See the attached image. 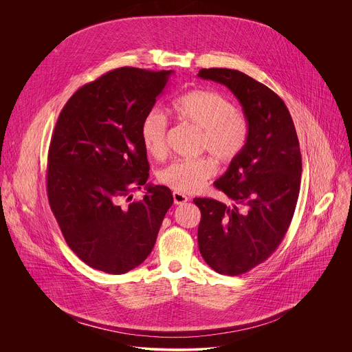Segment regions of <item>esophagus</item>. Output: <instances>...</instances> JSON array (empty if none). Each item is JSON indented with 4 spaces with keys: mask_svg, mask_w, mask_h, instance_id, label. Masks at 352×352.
<instances>
[{
    "mask_svg": "<svg viewBox=\"0 0 352 352\" xmlns=\"http://www.w3.org/2000/svg\"><path fill=\"white\" fill-rule=\"evenodd\" d=\"M173 197H174L175 205H182V204L188 202V199H189L185 193H181V192H173Z\"/></svg>",
    "mask_w": 352,
    "mask_h": 352,
    "instance_id": "34e87169",
    "label": "esophagus"
}]
</instances>
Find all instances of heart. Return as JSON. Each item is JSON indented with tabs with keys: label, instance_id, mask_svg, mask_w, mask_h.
Listing matches in <instances>:
<instances>
[{
	"label": "heart",
	"instance_id": "1",
	"mask_svg": "<svg viewBox=\"0 0 352 352\" xmlns=\"http://www.w3.org/2000/svg\"><path fill=\"white\" fill-rule=\"evenodd\" d=\"M175 117L197 131V152H208L221 164H230L241 156L249 139V121L221 93L195 89L173 102ZM168 122L159 110H150L140 125V140L146 152L156 159L166 155ZM217 173L208 156L181 159L159 173L160 184L175 192H196Z\"/></svg>",
	"mask_w": 352,
	"mask_h": 352
}]
</instances>
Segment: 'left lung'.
<instances>
[{
    "mask_svg": "<svg viewBox=\"0 0 352 352\" xmlns=\"http://www.w3.org/2000/svg\"><path fill=\"white\" fill-rule=\"evenodd\" d=\"M199 76L227 86L249 121L246 147L214 182L232 204L193 199L202 213L197 243L205 262L220 274L239 276L265 262L285 236L302 157L291 114L272 89L228 68L200 69Z\"/></svg>",
    "mask_w": 352,
    "mask_h": 352,
    "instance_id": "8db88e82",
    "label": "left lung"
}]
</instances>
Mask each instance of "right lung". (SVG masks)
Instances as JSON below:
<instances>
[{"label": "right lung", "mask_w": 352, "mask_h": 352, "mask_svg": "<svg viewBox=\"0 0 352 352\" xmlns=\"http://www.w3.org/2000/svg\"><path fill=\"white\" fill-rule=\"evenodd\" d=\"M171 75L110 71L78 89L60 113L47 157L48 204L68 246L96 270L138 267L174 202L163 185H147L143 199L131 202V192L148 178L140 125Z\"/></svg>", "instance_id": "right-lung-1"}]
</instances>
